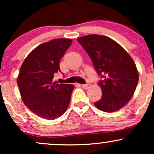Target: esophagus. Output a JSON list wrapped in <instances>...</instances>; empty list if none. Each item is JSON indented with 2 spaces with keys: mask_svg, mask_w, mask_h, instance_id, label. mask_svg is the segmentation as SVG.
<instances>
[{
  "mask_svg": "<svg viewBox=\"0 0 154 154\" xmlns=\"http://www.w3.org/2000/svg\"><path fill=\"white\" fill-rule=\"evenodd\" d=\"M82 88H84V89L87 90L91 87V84H89V83H87V84H84V85H82Z\"/></svg>",
  "mask_w": 154,
  "mask_h": 154,
  "instance_id": "34e87169",
  "label": "esophagus"
}]
</instances>
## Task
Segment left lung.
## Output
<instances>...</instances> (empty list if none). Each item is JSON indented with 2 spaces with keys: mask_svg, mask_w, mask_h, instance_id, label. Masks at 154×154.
Here are the masks:
<instances>
[{
  "mask_svg": "<svg viewBox=\"0 0 154 154\" xmlns=\"http://www.w3.org/2000/svg\"><path fill=\"white\" fill-rule=\"evenodd\" d=\"M77 41L103 78L98 82L102 97L95 106L105 112L119 110L133 96L138 82V72L132 57L119 44L103 35H86Z\"/></svg>",
  "mask_w": 154,
  "mask_h": 154,
  "instance_id": "8db88e82",
  "label": "left lung"
}]
</instances>
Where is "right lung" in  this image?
<instances>
[{
	"label": "right lung",
	"mask_w": 154,
	"mask_h": 154,
	"mask_svg": "<svg viewBox=\"0 0 154 154\" xmlns=\"http://www.w3.org/2000/svg\"><path fill=\"white\" fill-rule=\"evenodd\" d=\"M71 39L52 40L36 47L21 66L17 78L21 97L35 114L52 120L62 116L70 103L74 85L53 82Z\"/></svg>",
	"instance_id": "obj_1"
}]
</instances>
